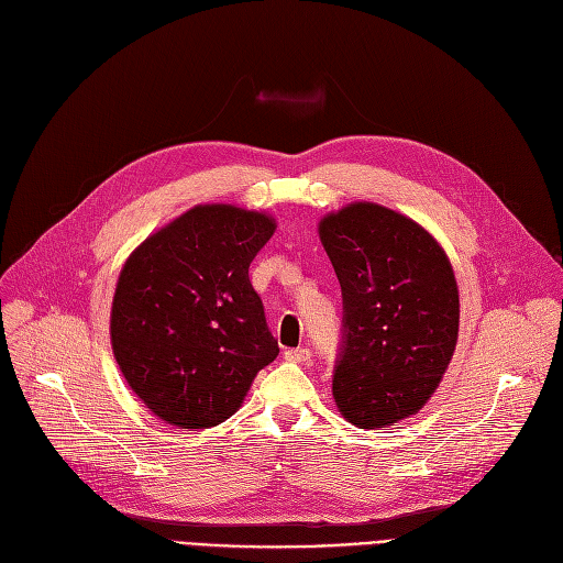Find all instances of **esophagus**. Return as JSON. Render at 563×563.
I'll return each mask as SVG.
<instances>
[{"mask_svg": "<svg viewBox=\"0 0 563 563\" xmlns=\"http://www.w3.org/2000/svg\"><path fill=\"white\" fill-rule=\"evenodd\" d=\"M309 349H305V346H298V349H286V354H284V358L286 361H290V363H307L309 361Z\"/></svg>", "mask_w": 563, "mask_h": 563, "instance_id": "obj_1", "label": "esophagus"}]
</instances>
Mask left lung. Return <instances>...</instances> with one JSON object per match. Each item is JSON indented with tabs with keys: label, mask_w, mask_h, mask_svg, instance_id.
Wrapping results in <instances>:
<instances>
[{
	"label": "left lung",
	"mask_w": 563,
	"mask_h": 563,
	"mask_svg": "<svg viewBox=\"0 0 563 563\" xmlns=\"http://www.w3.org/2000/svg\"><path fill=\"white\" fill-rule=\"evenodd\" d=\"M344 300V344L333 377L340 415L389 429L431 400L459 340V286L442 244L415 219L349 202L319 221Z\"/></svg>",
	"instance_id": "8db88e82"
}]
</instances>
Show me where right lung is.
Wrapping results in <instances>:
<instances>
[{"mask_svg": "<svg viewBox=\"0 0 563 563\" xmlns=\"http://www.w3.org/2000/svg\"><path fill=\"white\" fill-rule=\"evenodd\" d=\"M275 230L267 211L196 205L125 258L109 317L113 358L165 423L219 426L277 358L249 279L251 261Z\"/></svg>", "mask_w": 563, "mask_h": 563, "instance_id": "obj_1", "label": "right lung"}]
</instances>
